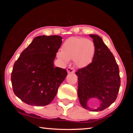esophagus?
I'll return each instance as SVG.
<instances>
[{
  "instance_id": "obj_1",
  "label": "esophagus",
  "mask_w": 133,
  "mask_h": 133,
  "mask_svg": "<svg viewBox=\"0 0 133 133\" xmlns=\"http://www.w3.org/2000/svg\"><path fill=\"white\" fill-rule=\"evenodd\" d=\"M67 73L70 74V73H75V70L73 67H69V68L67 69Z\"/></svg>"
}]
</instances>
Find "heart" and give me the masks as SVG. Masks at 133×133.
Segmentation results:
<instances>
[{
    "label": "heart",
    "instance_id": "b5f03b06",
    "mask_svg": "<svg viewBox=\"0 0 133 133\" xmlns=\"http://www.w3.org/2000/svg\"><path fill=\"white\" fill-rule=\"evenodd\" d=\"M95 53V46L93 41L83 37H71L63 44L61 51L57 54V57L67 63L73 59L74 64L79 68H84L90 63Z\"/></svg>",
    "mask_w": 133,
    "mask_h": 133
}]
</instances>
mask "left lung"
<instances>
[{"instance_id":"8db88e82","label":"left lung","mask_w":133,"mask_h":133,"mask_svg":"<svg viewBox=\"0 0 133 133\" xmlns=\"http://www.w3.org/2000/svg\"><path fill=\"white\" fill-rule=\"evenodd\" d=\"M93 39L95 53L92 62L78 70L77 94L82 106L91 111H100L109 107L116 100L120 86L119 69L115 58L102 38L89 35ZM98 101L96 109L89 107L90 101Z\"/></svg>"}]
</instances>
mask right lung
I'll return each mask as SVG.
<instances>
[{"label": "right lung", "mask_w": 133, "mask_h": 133, "mask_svg": "<svg viewBox=\"0 0 133 133\" xmlns=\"http://www.w3.org/2000/svg\"><path fill=\"white\" fill-rule=\"evenodd\" d=\"M63 38L57 35L35 37L15 63L11 75L13 90L24 103L44 106L52 102L67 72L54 67Z\"/></svg>", "instance_id": "add662e5"}]
</instances>
